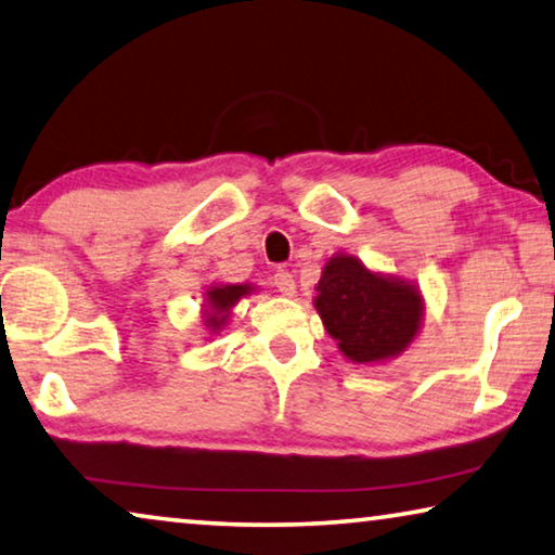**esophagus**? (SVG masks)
Wrapping results in <instances>:
<instances>
[{
	"instance_id": "1",
	"label": "esophagus",
	"mask_w": 555,
	"mask_h": 555,
	"mask_svg": "<svg viewBox=\"0 0 555 555\" xmlns=\"http://www.w3.org/2000/svg\"><path fill=\"white\" fill-rule=\"evenodd\" d=\"M274 286L279 288L281 296L292 298V296L296 294V281H294V276L288 274V271H284V269L276 271V274H274Z\"/></svg>"
}]
</instances>
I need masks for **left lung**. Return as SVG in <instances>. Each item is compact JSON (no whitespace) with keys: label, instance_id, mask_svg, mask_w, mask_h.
<instances>
[{"label":"left lung","instance_id":"obj_1","mask_svg":"<svg viewBox=\"0 0 555 555\" xmlns=\"http://www.w3.org/2000/svg\"><path fill=\"white\" fill-rule=\"evenodd\" d=\"M313 306L340 353L358 365L402 356L425 321V298L417 284L367 269L346 251L325 261Z\"/></svg>","mask_w":555,"mask_h":555}]
</instances>
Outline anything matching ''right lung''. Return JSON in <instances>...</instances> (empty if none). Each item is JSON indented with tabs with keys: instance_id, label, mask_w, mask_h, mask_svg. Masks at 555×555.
Segmentation results:
<instances>
[{
	"instance_id": "obj_1",
	"label": "right lung",
	"mask_w": 555,
	"mask_h": 555,
	"mask_svg": "<svg viewBox=\"0 0 555 555\" xmlns=\"http://www.w3.org/2000/svg\"><path fill=\"white\" fill-rule=\"evenodd\" d=\"M257 292L254 284H224V281H217V284H209L205 292V304H202V323H205V331L209 336H217L219 331L227 328V323L232 319V309L242 298L251 296Z\"/></svg>"
}]
</instances>
